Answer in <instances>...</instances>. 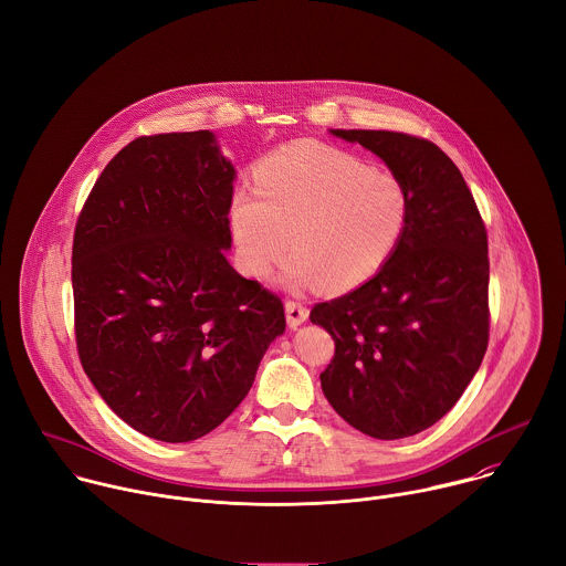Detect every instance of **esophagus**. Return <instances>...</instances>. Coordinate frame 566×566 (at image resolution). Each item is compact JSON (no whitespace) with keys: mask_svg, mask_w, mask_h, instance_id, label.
I'll return each instance as SVG.
<instances>
[{"mask_svg":"<svg viewBox=\"0 0 566 566\" xmlns=\"http://www.w3.org/2000/svg\"><path fill=\"white\" fill-rule=\"evenodd\" d=\"M307 307L301 301H285V316L290 327H298L301 323L307 321Z\"/></svg>","mask_w":566,"mask_h":566,"instance_id":"1","label":"esophagus"}]
</instances>
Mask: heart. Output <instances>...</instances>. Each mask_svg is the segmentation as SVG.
<instances>
[{
	"label": "heart",
	"mask_w": 566,
	"mask_h": 566,
	"mask_svg": "<svg viewBox=\"0 0 566 566\" xmlns=\"http://www.w3.org/2000/svg\"><path fill=\"white\" fill-rule=\"evenodd\" d=\"M254 187L256 193L237 191L230 207L239 261L263 279L290 245L294 254L279 281L294 292L364 285L395 254L410 218L401 178L316 143H292L265 156Z\"/></svg>",
	"instance_id": "b5f03b06"
}]
</instances>
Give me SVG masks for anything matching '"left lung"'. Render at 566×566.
I'll use <instances>...</instances> for the list:
<instances>
[{"instance_id":"obj_1","label":"left lung","mask_w":566,"mask_h":566,"mask_svg":"<svg viewBox=\"0 0 566 566\" xmlns=\"http://www.w3.org/2000/svg\"><path fill=\"white\" fill-rule=\"evenodd\" d=\"M403 180L410 218L388 263L361 287L316 303L310 321L334 338L321 373L329 406L375 439L439 421L464 395L489 346V239L475 198L434 143L332 129Z\"/></svg>"}]
</instances>
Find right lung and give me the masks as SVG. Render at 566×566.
Returning <instances> with one entry per match:
<instances>
[{
	"mask_svg": "<svg viewBox=\"0 0 566 566\" xmlns=\"http://www.w3.org/2000/svg\"><path fill=\"white\" fill-rule=\"evenodd\" d=\"M234 178L211 132L143 136L104 167L75 222L82 368L113 412L160 441L228 419L285 329L281 298L224 259Z\"/></svg>",
	"mask_w": 566,
	"mask_h": 566,
	"instance_id": "obj_1",
	"label": "right lung"
}]
</instances>
